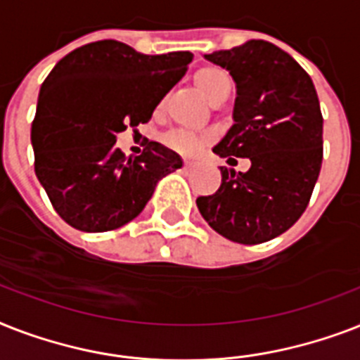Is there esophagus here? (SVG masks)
<instances>
[{"instance_id": "34e87169", "label": "esophagus", "mask_w": 360, "mask_h": 360, "mask_svg": "<svg viewBox=\"0 0 360 360\" xmlns=\"http://www.w3.org/2000/svg\"><path fill=\"white\" fill-rule=\"evenodd\" d=\"M194 166H196V164L192 162V160H185V164H183V168H185L186 172H191V169L194 168Z\"/></svg>"}]
</instances>
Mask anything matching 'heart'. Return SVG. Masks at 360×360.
<instances>
[{
	"mask_svg": "<svg viewBox=\"0 0 360 360\" xmlns=\"http://www.w3.org/2000/svg\"><path fill=\"white\" fill-rule=\"evenodd\" d=\"M194 84L203 97L209 98L213 104L224 103L231 93L230 76L219 67H203L198 70L194 75ZM205 141H207L205 136L194 134L188 130H172L164 136V143L181 155H194Z\"/></svg>",
	"mask_w": 360,
	"mask_h": 360,
	"instance_id": "b5f03b06",
	"label": "heart"
}]
</instances>
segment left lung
I'll list each match as a JSON object with an SVG mask.
<instances>
[{"mask_svg": "<svg viewBox=\"0 0 360 360\" xmlns=\"http://www.w3.org/2000/svg\"><path fill=\"white\" fill-rule=\"evenodd\" d=\"M230 70L237 97L233 124L213 153L250 169L220 168L222 183L196 205L217 233L259 245L290 230L304 213L323 160V117L312 78L282 48L252 41L207 53Z\"/></svg>", "mask_w": 360, "mask_h": 360, "instance_id": "1", "label": "left lung"}]
</instances>
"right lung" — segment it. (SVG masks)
<instances>
[{"mask_svg":"<svg viewBox=\"0 0 360 360\" xmlns=\"http://www.w3.org/2000/svg\"><path fill=\"white\" fill-rule=\"evenodd\" d=\"M192 58L146 56L108 39L72 50L46 76L31 143L37 179L67 224L89 233L117 230L143 211L164 175L183 166L158 141L127 158L115 140L151 120Z\"/></svg>","mask_w":360,"mask_h":360,"instance_id":"obj_1","label":"right lung"}]
</instances>
